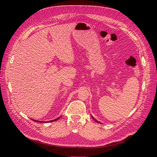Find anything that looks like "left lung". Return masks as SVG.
Listing matches in <instances>:
<instances>
[{"mask_svg": "<svg viewBox=\"0 0 157 157\" xmlns=\"http://www.w3.org/2000/svg\"><path fill=\"white\" fill-rule=\"evenodd\" d=\"M93 119H94V121H96V122H98V123H99V122H98V121H96V119H94V118H93Z\"/></svg>", "mask_w": 157, "mask_h": 157, "instance_id": "1", "label": "left lung"}]
</instances>
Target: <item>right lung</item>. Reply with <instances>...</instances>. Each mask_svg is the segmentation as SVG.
<instances>
[{
    "instance_id": "obj_1",
    "label": "right lung",
    "mask_w": 157,
    "mask_h": 157,
    "mask_svg": "<svg viewBox=\"0 0 157 157\" xmlns=\"http://www.w3.org/2000/svg\"><path fill=\"white\" fill-rule=\"evenodd\" d=\"M58 119H59V118H57V119H54V120H53V121H47V122H54V121H57ZM33 120V119H32ZM33 121H35V122H41V123H43V122H43V121H36V120H33Z\"/></svg>"
}]
</instances>
